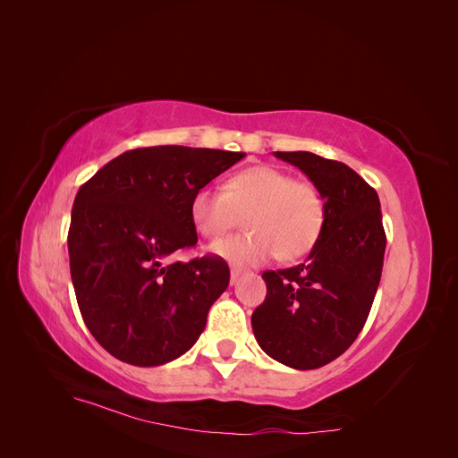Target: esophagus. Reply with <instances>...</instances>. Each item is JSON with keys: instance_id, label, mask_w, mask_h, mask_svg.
I'll list each match as a JSON object with an SVG mask.
<instances>
[{"instance_id": "obj_1", "label": "esophagus", "mask_w": 458, "mask_h": 458, "mask_svg": "<svg viewBox=\"0 0 458 458\" xmlns=\"http://www.w3.org/2000/svg\"><path fill=\"white\" fill-rule=\"evenodd\" d=\"M239 269H231V284H237V281H239Z\"/></svg>"}]
</instances>
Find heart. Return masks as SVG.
Wrapping results in <instances>:
<instances>
[{
  "instance_id": "b5f03b06",
  "label": "heart",
  "mask_w": 458,
  "mask_h": 458,
  "mask_svg": "<svg viewBox=\"0 0 458 458\" xmlns=\"http://www.w3.org/2000/svg\"><path fill=\"white\" fill-rule=\"evenodd\" d=\"M191 221L208 241H217L241 224V237L221 241L212 250L237 266H259L273 254L281 261L306 256L325 225L321 192L275 165H252L227 179L221 189L202 187L191 199Z\"/></svg>"
}]
</instances>
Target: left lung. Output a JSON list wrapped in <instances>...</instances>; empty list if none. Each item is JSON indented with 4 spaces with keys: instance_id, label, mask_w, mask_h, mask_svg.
Segmentation results:
<instances>
[{
    "instance_id": "left-lung-1",
    "label": "left lung",
    "mask_w": 458,
    "mask_h": 458,
    "mask_svg": "<svg viewBox=\"0 0 458 458\" xmlns=\"http://www.w3.org/2000/svg\"><path fill=\"white\" fill-rule=\"evenodd\" d=\"M321 192L325 225L308 259L266 271V301L252 330L275 361L298 370L340 357L363 330L380 283L386 234L377 191L350 165L308 150L275 152Z\"/></svg>"
}]
</instances>
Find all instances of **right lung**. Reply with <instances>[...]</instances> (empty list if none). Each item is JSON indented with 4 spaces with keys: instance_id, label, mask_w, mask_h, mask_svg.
Here are the masks:
<instances>
[{
    "instance_id": "obj_1",
    "label": "right lung",
    "mask_w": 458,
    "mask_h": 458,
    "mask_svg": "<svg viewBox=\"0 0 458 458\" xmlns=\"http://www.w3.org/2000/svg\"><path fill=\"white\" fill-rule=\"evenodd\" d=\"M244 152L179 145L123 152L74 199L68 256L93 338L123 363L158 367L189 352L229 284L217 256L170 261L197 244L191 199Z\"/></svg>"
}]
</instances>
